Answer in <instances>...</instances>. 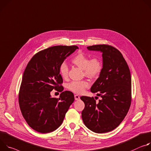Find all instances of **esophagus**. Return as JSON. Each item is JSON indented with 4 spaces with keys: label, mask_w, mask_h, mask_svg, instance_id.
<instances>
[{
    "label": "esophagus",
    "mask_w": 151,
    "mask_h": 151,
    "mask_svg": "<svg viewBox=\"0 0 151 151\" xmlns=\"http://www.w3.org/2000/svg\"><path fill=\"white\" fill-rule=\"evenodd\" d=\"M74 98H75V99H76V100H78V99H80V96H79L78 95H74Z\"/></svg>",
    "instance_id": "esophagus-1"
}]
</instances>
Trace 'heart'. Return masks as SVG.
<instances>
[{
    "mask_svg": "<svg viewBox=\"0 0 151 151\" xmlns=\"http://www.w3.org/2000/svg\"><path fill=\"white\" fill-rule=\"evenodd\" d=\"M72 62L78 68L83 70L85 75L95 78L98 76L103 70V63L99 58L93 57L89 59V58L83 53H78L72 59ZM59 72L62 77L66 78L68 74V68L67 65L63 62L59 66ZM89 86V82L87 80L73 81L67 86L71 91L81 93Z\"/></svg>",
    "mask_w": 151,
    "mask_h": 151,
    "instance_id": "1",
    "label": "heart"
}]
</instances>
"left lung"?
<instances>
[{"instance_id": "1", "label": "left lung", "mask_w": 151, "mask_h": 151, "mask_svg": "<svg viewBox=\"0 0 151 151\" xmlns=\"http://www.w3.org/2000/svg\"><path fill=\"white\" fill-rule=\"evenodd\" d=\"M101 52L103 70L91 88L102 99L82 96L85 103L81 117L85 125L96 133L111 131L118 127L126 116L131 103V78L129 67L121 53L106 44L87 47ZM97 97V96H96Z\"/></svg>"}]
</instances>
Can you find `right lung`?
Listing matches in <instances>:
<instances>
[{
	"instance_id": "add662e5",
	"label": "right lung",
	"mask_w": 151,
	"mask_h": 151,
	"mask_svg": "<svg viewBox=\"0 0 151 151\" xmlns=\"http://www.w3.org/2000/svg\"><path fill=\"white\" fill-rule=\"evenodd\" d=\"M78 48L76 45L49 47L36 53L27 65L19 91V103L27 124L39 132H50L58 128L74 101L73 92L62 91L63 79L59 66ZM53 89L62 92L59 99L50 95Z\"/></svg>"
}]
</instances>
